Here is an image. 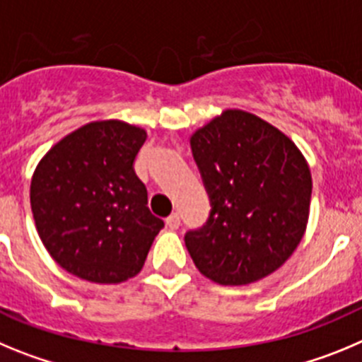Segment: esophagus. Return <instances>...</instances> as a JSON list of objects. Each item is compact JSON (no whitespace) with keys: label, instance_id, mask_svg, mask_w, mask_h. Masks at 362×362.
<instances>
[{"label":"esophagus","instance_id":"obj_1","mask_svg":"<svg viewBox=\"0 0 362 362\" xmlns=\"http://www.w3.org/2000/svg\"><path fill=\"white\" fill-rule=\"evenodd\" d=\"M165 223H168L169 229H178L180 227V214L178 213H173V214H169L168 218H165Z\"/></svg>","mask_w":362,"mask_h":362}]
</instances>
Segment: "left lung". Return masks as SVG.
Masks as SVG:
<instances>
[{
    "label": "left lung",
    "instance_id": "8db88e82",
    "mask_svg": "<svg viewBox=\"0 0 362 362\" xmlns=\"http://www.w3.org/2000/svg\"><path fill=\"white\" fill-rule=\"evenodd\" d=\"M211 213L185 233L194 265L220 285H249L291 258L307 229L312 177L298 146L259 117L226 110L191 136Z\"/></svg>",
    "mask_w": 362,
    "mask_h": 362
}]
</instances>
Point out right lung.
<instances>
[{
  "label": "right lung",
  "instance_id": "obj_1",
  "mask_svg": "<svg viewBox=\"0 0 362 362\" xmlns=\"http://www.w3.org/2000/svg\"><path fill=\"white\" fill-rule=\"evenodd\" d=\"M142 128L97 120L61 139L32 177L35 229L66 272L92 283H122L141 272L164 221L148 207L133 162Z\"/></svg>",
  "mask_w": 362,
  "mask_h": 362
}]
</instances>
